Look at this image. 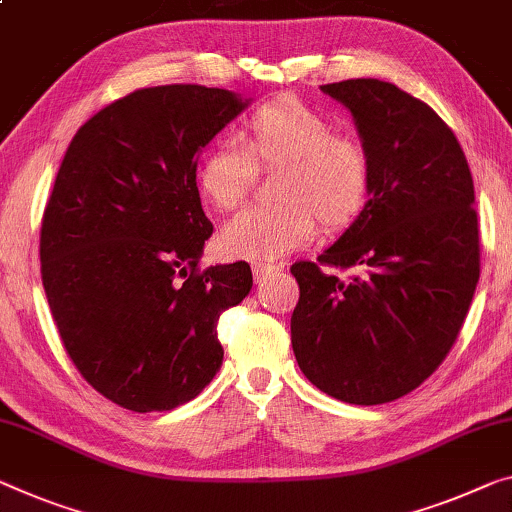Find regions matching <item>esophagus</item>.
<instances>
[{
    "mask_svg": "<svg viewBox=\"0 0 512 512\" xmlns=\"http://www.w3.org/2000/svg\"><path fill=\"white\" fill-rule=\"evenodd\" d=\"M251 272H254V281L256 283H265L270 277L279 272V265H272V263H254L251 265Z\"/></svg>",
    "mask_w": 512,
    "mask_h": 512,
    "instance_id": "esophagus-1",
    "label": "esophagus"
}]
</instances>
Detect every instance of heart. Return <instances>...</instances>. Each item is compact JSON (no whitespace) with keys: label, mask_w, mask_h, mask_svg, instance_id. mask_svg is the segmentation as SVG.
I'll return each instance as SVG.
<instances>
[{"label":"heart","mask_w":512,"mask_h":512,"mask_svg":"<svg viewBox=\"0 0 512 512\" xmlns=\"http://www.w3.org/2000/svg\"><path fill=\"white\" fill-rule=\"evenodd\" d=\"M334 123L300 100H277L249 116L240 141L212 146L199 164V190L229 212L247 199L258 169H281V203L247 208L217 235V249L238 261H277L304 247L322 222L343 231L366 210L373 160L357 137L334 135Z\"/></svg>","instance_id":"heart-1"}]
</instances>
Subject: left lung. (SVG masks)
<instances>
[{"label": "left lung", "instance_id": "left-lung-1", "mask_svg": "<svg viewBox=\"0 0 512 512\" xmlns=\"http://www.w3.org/2000/svg\"><path fill=\"white\" fill-rule=\"evenodd\" d=\"M320 89L350 109L373 192L318 263L290 267L300 283L290 341L327 396L382 405L437 371L467 318L481 277L474 180L453 130L396 84L361 77Z\"/></svg>", "mask_w": 512, "mask_h": 512}]
</instances>
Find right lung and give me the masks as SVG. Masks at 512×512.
Masks as SVG:
<instances>
[{
	"mask_svg": "<svg viewBox=\"0 0 512 512\" xmlns=\"http://www.w3.org/2000/svg\"><path fill=\"white\" fill-rule=\"evenodd\" d=\"M249 100L226 89H139L70 141L41 226V274L68 357L132 412H167L224 359L217 320L251 290L245 261L199 270L212 224L196 160Z\"/></svg>",
	"mask_w": 512,
	"mask_h": 512,
	"instance_id": "1",
	"label": "right lung"
}]
</instances>
